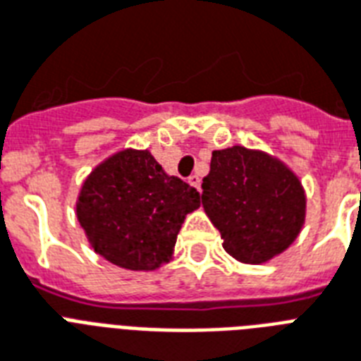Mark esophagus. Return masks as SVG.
Wrapping results in <instances>:
<instances>
[{
	"instance_id": "1",
	"label": "esophagus",
	"mask_w": 361,
	"mask_h": 361,
	"mask_svg": "<svg viewBox=\"0 0 361 361\" xmlns=\"http://www.w3.org/2000/svg\"><path fill=\"white\" fill-rule=\"evenodd\" d=\"M189 183H191V185L195 187V189H200V178H198L197 174L189 176Z\"/></svg>"
}]
</instances>
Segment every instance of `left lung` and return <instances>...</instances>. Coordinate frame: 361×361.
Segmentation results:
<instances>
[{
	"instance_id": "1",
	"label": "left lung",
	"mask_w": 361,
	"mask_h": 361,
	"mask_svg": "<svg viewBox=\"0 0 361 361\" xmlns=\"http://www.w3.org/2000/svg\"><path fill=\"white\" fill-rule=\"evenodd\" d=\"M300 178L277 157L232 146L212 153L202 206L225 251L243 264H264L286 251L305 223Z\"/></svg>"
}]
</instances>
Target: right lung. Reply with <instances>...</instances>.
<instances>
[{
  "label": "right lung",
  "mask_w": 361,
  "mask_h": 361,
  "mask_svg": "<svg viewBox=\"0 0 361 361\" xmlns=\"http://www.w3.org/2000/svg\"><path fill=\"white\" fill-rule=\"evenodd\" d=\"M200 192L169 176L147 149H121L87 176L76 200V219L93 251L130 271L169 264L187 214Z\"/></svg>",
  "instance_id": "right-lung-1"
}]
</instances>
